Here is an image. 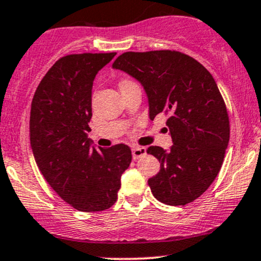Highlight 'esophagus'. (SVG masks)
<instances>
[{
  "label": "esophagus",
  "instance_id": "34e87169",
  "mask_svg": "<svg viewBox=\"0 0 261 261\" xmlns=\"http://www.w3.org/2000/svg\"><path fill=\"white\" fill-rule=\"evenodd\" d=\"M131 152H133V159L134 160H139L140 157L145 156V154H146V148L145 147H140V146H135V147L131 148Z\"/></svg>",
  "mask_w": 261,
  "mask_h": 261
}]
</instances>
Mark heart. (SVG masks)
Wrapping results in <instances>:
<instances>
[{"mask_svg": "<svg viewBox=\"0 0 261 261\" xmlns=\"http://www.w3.org/2000/svg\"><path fill=\"white\" fill-rule=\"evenodd\" d=\"M126 83H130V80H122V82L120 83V85H122V84H126Z\"/></svg>", "mask_w": 261, "mask_h": 261, "instance_id": "obj_1", "label": "heart"}]
</instances>
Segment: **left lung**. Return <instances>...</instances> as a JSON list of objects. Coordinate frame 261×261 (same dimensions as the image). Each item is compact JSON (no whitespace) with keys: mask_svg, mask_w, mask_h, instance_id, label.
<instances>
[{"mask_svg":"<svg viewBox=\"0 0 261 261\" xmlns=\"http://www.w3.org/2000/svg\"><path fill=\"white\" fill-rule=\"evenodd\" d=\"M113 68L139 80L148 98L150 119L168 115L173 145L151 146L160 172L148 179L154 198L185 205L202 196L218 176L229 142V117L212 74L177 50L126 51Z\"/></svg>","mask_w":261,"mask_h":261,"instance_id":"left-lung-1","label":"left lung"}]
</instances>
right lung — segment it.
Returning <instances> with one entry per match:
<instances>
[{
    "label": "right lung",
    "instance_id": "right-lung-1",
    "mask_svg": "<svg viewBox=\"0 0 261 261\" xmlns=\"http://www.w3.org/2000/svg\"><path fill=\"white\" fill-rule=\"evenodd\" d=\"M116 53L62 57L39 83L31 105L30 139L45 181L82 212L109 210L117 199L121 174L131 163L128 146L91 147V89L98 71Z\"/></svg>",
    "mask_w": 261,
    "mask_h": 261
}]
</instances>
